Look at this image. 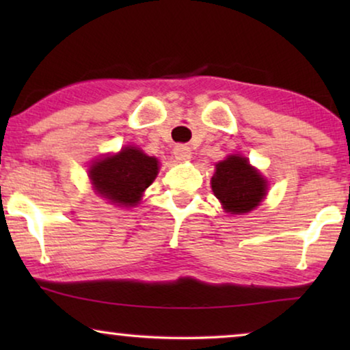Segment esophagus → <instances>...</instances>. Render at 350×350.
<instances>
[{
  "mask_svg": "<svg viewBox=\"0 0 350 350\" xmlns=\"http://www.w3.org/2000/svg\"><path fill=\"white\" fill-rule=\"evenodd\" d=\"M174 154L176 157V161H180V162L189 161L191 159V148L186 145H176L174 148Z\"/></svg>",
  "mask_w": 350,
  "mask_h": 350,
  "instance_id": "esophagus-1",
  "label": "esophagus"
}]
</instances>
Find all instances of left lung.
Instances as JSON below:
<instances>
[{"label":"left lung","instance_id":"8db88e82","mask_svg":"<svg viewBox=\"0 0 350 350\" xmlns=\"http://www.w3.org/2000/svg\"><path fill=\"white\" fill-rule=\"evenodd\" d=\"M212 189L226 212L247 213L266 194V180L242 156H229L217 164Z\"/></svg>","mask_w":350,"mask_h":350}]
</instances>
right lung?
<instances>
[{
	"mask_svg": "<svg viewBox=\"0 0 350 350\" xmlns=\"http://www.w3.org/2000/svg\"><path fill=\"white\" fill-rule=\"evenodd\" d=\"M156 157L146 156L137 148H126L116 156L103 157L90 167V178L105 198L118 205H135L142 193L154 181Z\"/></svg>",
	"mask_w": 350,
	"mask_h": 350,
	"instance_id": "right-lung-1",
	"label": "right lung"
}]
</instances>
